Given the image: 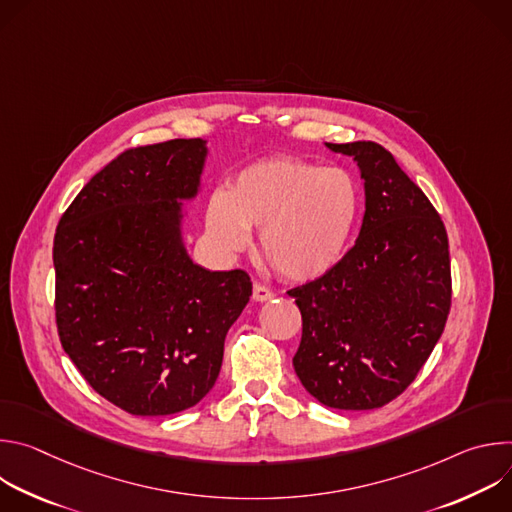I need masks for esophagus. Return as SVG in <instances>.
Returning <instances> with one entry per match:
<instances>
[{
	"label": "esophagus",
	"instance_id": "obj_1",
	"mask_svg": "<svg viewBox=\"0 0 512 512\" xmlns=\"http://www.w3.org/2000/svg\"><path fill=\"white\" fill-rule=\"evenodd\" d=\"M275 298V294L273 291L269 289V287H265V285H261V283H255L253 285V300L255 302H269V300H273Z\"/></svg>",
	"mask_w": 512,
	"mask_h": 512
}]
</instances>
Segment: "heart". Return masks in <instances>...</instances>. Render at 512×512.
Segmentation results:
<instances>
[{"label": "heart", "instance_id": "obj_1", "mask_svg": "<svg viewBox=\"0 0 512 512\" xmlns=\"http://www.w3.org/2000/svg\"><path fill=\"white\" fill-rule=\"evenodd\" d=\"M360 186L342 168L294 156L263 158L237 172L206 206V231L225 255L259 229L261 257L287 281H314L342 259L360 214Z\"/></svg>", "mask_w": 512, "mask_h": 512}]
</instances>
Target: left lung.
Segmentation results:
<instances>
[{
  "label": "left lung",
  "mask_w": 512,
  "mask_h": 512,
  "mask_svg": "<svg viewBox=\"0 0 512 512\" xmlns=\"http://www.w3.org/2000/svg\"><path fill=\"white\" fill-rule=\"evenodd\" d=\"M364 180L354 247L289 289L302 312L294 369L322 405L377 409L401 395L440 340L452 304L448 235L421 188L375 141L326 143Z\"/></svg>",
  "instance_id": "obj_1"
}]
</instances>
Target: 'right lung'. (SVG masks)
I'll return each instance as SVG.
<instances>
[{"label": "right lung", "mask_w": 512, "mask_h": 512, "mask_svg": "<svg viewBox=\"0 0 512 512\" xmlns=\"http://www.w3.org/2000/svg\"><path fill=\"white\" fill-rule=\"evenodd\" d=\"M206 156L198 137L123 152L72 200L54 235L60 344L131 415L194 407L251 298L243 269H204L184 245V200L198 196Z\"/></svg>", "instance_id": "add662e5"}]
</instances>
